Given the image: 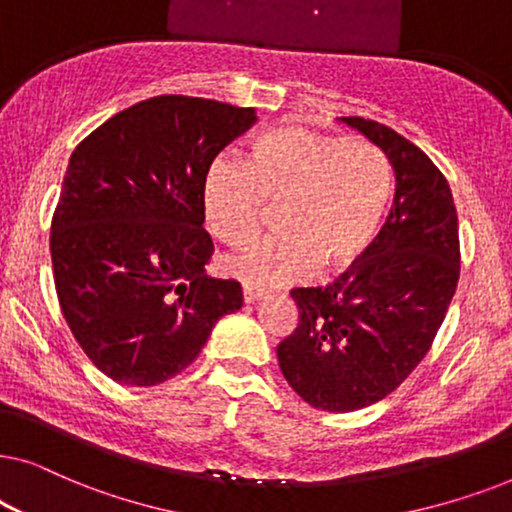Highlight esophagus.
<instances>
[{
	"instance_id": "obj_1",
	"label": "esophagus",
	"mask_w": 512,
	"mask_h": 512,
	"mask_svg": "<svg viewBox=\"0 0 512 512\" xmlns=\"http://www.w3.org/2000/svg\"><path fill=\"white\" fill-rule=\"evenodd\" d=\"M242 298H244V303H258V300L265 298V291L263 289H254V286H244Z\"/></svg>"
}]
</instances>
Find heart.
Listing matches in <instances>:
<instances>
[{
    "instance_id": "1",
    "label": "heart",
    "mask_w": 512,
    "mask_h": 512,
    "mask_svg": "<svg viewBox=\"0 0 512 512\" xmlns=\"http://www.w3.org/2000/svg\"><path fill=\"white\" fill-rule=\"evenodd\" d=\"M391 198V170L375 146L349 144L303 125L265 132L247 160L216 158L202 181L207 228L226 244L258 230L263 200H284L282 233L226 258L230 275L256 286L345 270L375 240Z\"/></svg>"
}]
</instances>
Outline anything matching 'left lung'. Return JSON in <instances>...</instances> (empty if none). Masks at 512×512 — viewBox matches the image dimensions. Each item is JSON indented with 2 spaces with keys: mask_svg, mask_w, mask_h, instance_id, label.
I'll use <instances>...</instances> for the list:
<instances>
[{
  "mask_svg": "<svg viewBox=\"0 0 512 512\" xmlns=\"http://www.w3.org/2000/svg\"><path fill=\"white\" fill-rule=\"evenodd\" d=\"M394 167V207L363 261L333 284L293 289L298 326L277 347L291 389L312 408L382 401L419 366L459 282V221L443 172L387 125L340 118Z\"/></svg>",
  "mask_w": 512,
  "mask_h": 512,
  "instance_id": "1",
  "label": "left lung"
}]
</instances>
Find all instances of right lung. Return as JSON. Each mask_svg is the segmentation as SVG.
I'll list each match as a JSON object with an SVG mask.
<instances>
[{
    "mask_svg": "<svg viewBox=\"0 0 512 512\" xmlns=\"http://www.w3.org/2000/svg\"><path fill=\"white\" fill-rule=\"evenodd\" d=\"M256 123L251 107L186 95L132 104L69 158L51 223L55 291L76 342L104 375L153 387L191 366L235 279H212L202 181Z\"/></svg>",
    "mask_w": 512,
    "mask_h": 512,
    "instance_id": "add662e5",
    "label": "right lung"
}]
</instances>
